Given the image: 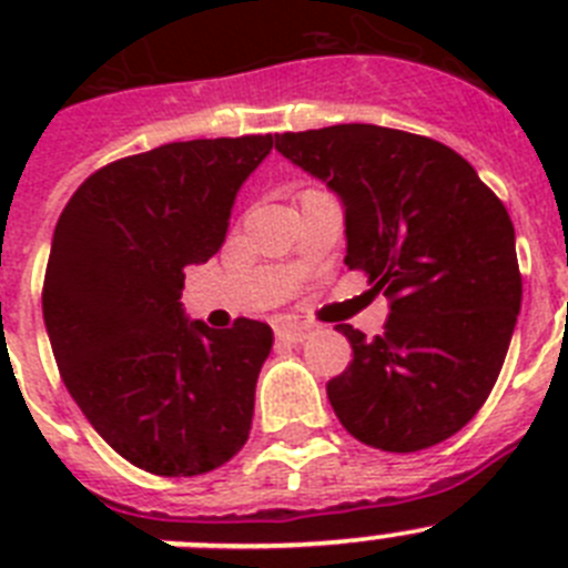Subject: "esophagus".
Returning <instances> with one entry per match:
<instances>
[{"label":"esophagus","instance_id":"obj_1","mask_svg":"<svg viewBox=\"0 0 568 568\" xmlns=\"http://www.w3.org/2000/svg\"><path fill=\"white\" fill-rule=\"evenodd\" d=\"M307 321H295V318H278L275 321V338L281 341H304L310 335Z\"/></svg>","mask_w":568,"mask_h":568}]
</instances>
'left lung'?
Masks as SVG:
<instances>
[{
    "instance_id": "1",
    "label": "left lung",
    "mask_w": 568,
    "mask_h": 568,
    "mask_svg": "<svg viewBox=\"0 0 568 568\" xmlns=\"http://www.w3.org/2000/svg\"><path fill=\"white\" fill-rule=\"evenodd\" d=\"M344 207L346 267L389 301L384 335L338 324L353 364L327 384L349 435L418 453L464 429L498 381L520 313L515 227L453 148L378 124L275 135Z\"/></svg>"
}]
</instances>
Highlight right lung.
<instances>
[{"label":"right lung","mask_w":568,"mask_h":568,"mask_svg":"<svg viewBox=\"0 0 568 568\" xmlns=\"http://www.w3.org/2000/svg\"><path fill=\"white\" fill-rule=\"evenodd\" d=\"M270 150L267 133L128 155L90 175L53 230L42 313L59 373L93 429L153 475L227 464L253 426L273 329L250 318L210 329L179 298Z\"/></svg>","instance_id":"obj_1"}]
</instances>
